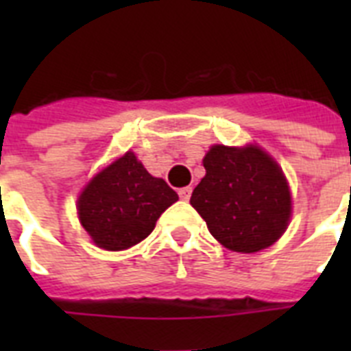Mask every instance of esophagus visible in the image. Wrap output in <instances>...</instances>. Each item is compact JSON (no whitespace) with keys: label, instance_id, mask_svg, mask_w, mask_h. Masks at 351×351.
<instances>
[{"label":"esophagus","instance_id":"esophagus-1","mask_svg":"<svg viewBox=\"0 0 351 351\" xmlns=\"http://www.w3.org/2000/svg\"><path fill=\"white\" fill-rule=\"evenodd\" d=\"M178 197H180L182 200H189V198H191V187H182L180 191H178Z\"/></svg>","mask_w":351,"mask_h":351}]
</instances>
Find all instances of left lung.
Masks as SVG:
<instances>
[{
  "label": "left lung",
  "instance_id": "1",
  "mask_svg": "<svg viewBox=\"0 0 351 351\" xmlns=\"http://www.w3.org/2000/svg\"><path fill=\"white\" fill-rule=\"evenodd\" d=\"M206 176L195 187L191 206L220 244L255 253L284 233L291 197L282 169L258 147L213 145L204 158Z\"/></svg>",
  "mask_w": 351,
  "mask_h": 351
}]
</instances>
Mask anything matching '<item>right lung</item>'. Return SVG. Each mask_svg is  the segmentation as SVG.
Listing matches in <instances>:
<instances>
[{"instance_id":"obj_1","label":"right lung","mask_w":351,"mask_h":351,"mask_svg":"<svg viewBox=\"0 0 351 351\" xmlns=\"http://www.w3.org/2000/svg\"><path fill=\"white\" fill-rule=\"evenodd\" d=\"M178 200L162 178L125 153L93 178L78 198L82 226L98 247L127 250L154 230L156 220Z\"/></svg>"}]
</instances>
